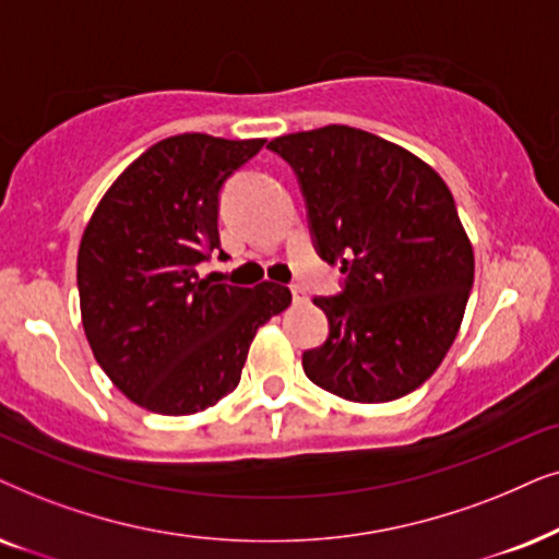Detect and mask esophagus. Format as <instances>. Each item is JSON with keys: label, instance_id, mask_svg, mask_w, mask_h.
I'll use <instances>...</instances> for the list:
<instances>
[{"label": "esophagus", "instance_id": "34e87169", "mask_svg": "<svg viewBox=\"0 0 559 559\" xmlns=\"http://www.w3.org/2000/svg\"><path fill=\"white\" fill-rule=\"evenodd\" d=\"M292 296H294V304H307L309 301V296L301 286H292Z\"/></svg>", "mask_w": 559, "mask_h": 559}]
</instances>
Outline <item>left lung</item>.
<instances>
[{
    "label": "left lung",
    "instance_id": "8db88e82",
    "mask_svg": "<svg viewBox=\"0 0 559 559\" xmlns=\"http://www.w3.org/2000/svg\"><path fill=\"white\" fill-rule=\"evenodd\" d=\"M294 168L314 248L345 286L317 296L330 319L304 373L355 404L406 396L440 368L457 337L475 258L455 199L435 168L347 124L267 143Z\"/></svg>",
    "mask_w": 559,
    "mask_h": 559
}]
</instances>
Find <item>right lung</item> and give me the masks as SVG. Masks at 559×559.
Wrapping results in <instances>:
<instances>
[{
  "label": "right lung",
  "mask_w": 559,
  "mask_h": 559,
  "mask_svg": "<svg viewBox=\"0 0 559 559\" xmlns=\"http://www.w3.org/2000/svg\"><path fill=\"white\" fill-rule=\"evenodd\" d=\"M265 140L183 132L132 160L79 245L81 322L109 381L163 416L204 412L240 383L258 326L292 304L286 286L199 278L219 250V191ZM225 252H219V258Z\"/></svg>",
  "instance_id": "1"
}]
</instances>
